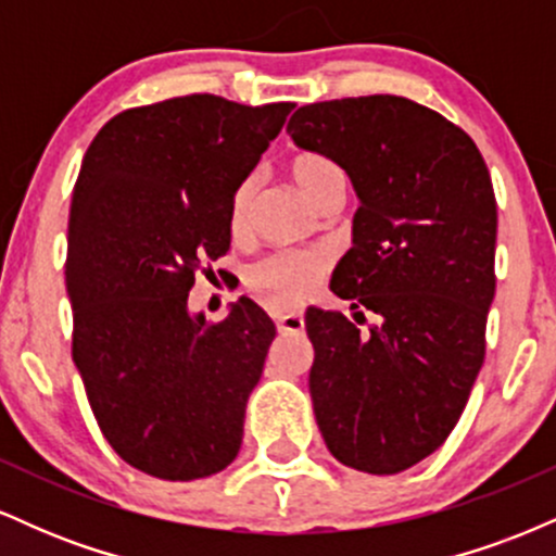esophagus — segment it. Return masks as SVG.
<instances>
[{
  "instance_id": "esophagus-1",
  "label": "esophagus",
  "mask_w": 556,
  "mask_h": 556,
  "mask_svg": "<svg viewBox=\"0 0 556 556\" xmlns=\"http://www.w3.org/2000/svg\"><path fill=\"white\" fill-rule=\"evenodd\" d=\"M303 327H305L303 311H287V314L277 316V329L282 331V334H300Z\"/></svg>"
}]
</instances>
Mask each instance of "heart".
Returning a JSON list of instances; mask_svg holds the SVG:
<instances>
[{
  "label": "heart",
  "instance_id": "heart-1",
  "mask_svg": "<svg viewBox=\"0 0 556 556\" xmlns=\"http://www.w3.org/2000/svg\"><path fill=\"white\" fill-rule=\"evenodd\" d=\"M290 177L298 185L300 193L311 203L321 206L331 195H342L344 177L340 167L329 156L318 151H300L290 162ZM253 193H256V180L245 177L232 198H229V232L235 238H242L251 227V206ZM331 256L327 251L316 248H285L274 251L269 256L253 261L245 271V282L253 292H258L266 303L271 305H290L303 300L316 290L329 274Z\"/></svg>",
  "mask_w": 556,
  "mask_h": 556
}]
</instances>
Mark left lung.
<instances>
[{"label": "left lung", "instance_id": "1", "mask_svg": "<svg viewBox=\"0 0 556 556\" xmlns=\"http://www.w3.org/2000/svg\"><path fill=\"white\" fill-rule=\"evenodd\" d=\"M287 132L353 180V248L331 292L376 314L368 334L337 311L305 314L316 424L348 468L400 473L446 442L486 355L496 287L489 167L463 127L402 96L300 106Z\"/></svg>", "mask_w": 556, "mask_h": 556}]
</instances>
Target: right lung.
I'll return each mask as SVG.
<instances>
[{"label": "right lung", "instance_id": "obj_1", "mask_svg": "<svg viewBox=\"0 0 556 556\" xmlns=\"http://www.w3.org/2000/svg\"><path fill=\"white\" fill-rule=\"evenodd\" d=\"M292 101L190 93L119 112L83 156L67 227L73 361L112 450L164 481L225 470L277 334L242 298L188 314L198 271L229 251V198Z\"/></svg>", "mask_w": 556, "mask_h": 556}]
</instances>
